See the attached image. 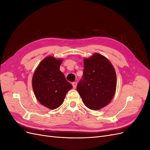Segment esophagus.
<instances>
[{
	"label": "esophagus",
	"instance_id": "esophagus-1",
	"mask_svg": "<svg viewBox=\"0 0 150 150\" xmlns=\"http://www.w3.org/2000/svg\"><path fill=\"white\" fill-rule=\"evenodd\" d=\"M72 86H73V88H76V86H77V83L76 82H73L72 83Z\"/></svg>",
	"mask_w": 150,
	"mask_h": 150
}]
</instances>
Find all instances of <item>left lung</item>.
<instances>
[{
    "instance_id": "obj_1",
    "label": "left lung",
    "mask_w": 150,
    "mask_h": 150,
    "mask_svg": "<svg viewBox=\"0 0 150 150\" xmlns=\"http://www.w3.org/2000/svg\"><path fill=\"white\" fill-rule=\"evenodd\" d=\"M116 74L108 59L99 53L84 59V71L77 90L86 106L98 110L107 106L115 96Z\"/></svg>"
}]
</instances>
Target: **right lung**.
Returning <instances> with one entry per match:
<instances>
[{"instance_id":"obj_1","label":"right lung","mask_w":150,"mask_h":150,"mask_svg":"<svg viewBox=\"0 0 150 150\" xmlns=\"http://www.w3.org/2000/svg\"><path fill=\"white\" fill-rule=\"evenodd\" d=\"M62 59L48 56L40 62L34 72L32 85L35 96L42 105L51 110L59 107L72 86L60 71Z\"/></svg>"}]
</instances>
